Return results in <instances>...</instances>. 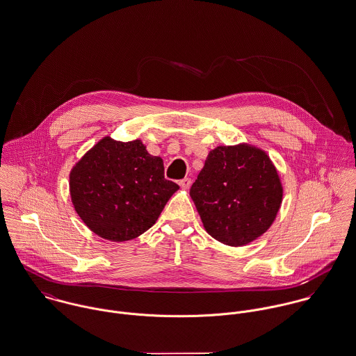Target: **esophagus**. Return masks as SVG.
<instances>
[{
    "label": "esophagus",
    "mask_w": 356,
    "mask_h": 356,
    "mask_svg": "<svg viewBox=\"0 0 356 356\" xmlns=\"http://www.w3.org/2000/svg\"><path fill=\"white\" fill-rule=\"evenodd\" d=\"M191 185H192V179H191V178H184V179L179 181V186H181L182 189H189Z\"/></svg>",
    "instance_id": "34e87169"
}]
</instances>
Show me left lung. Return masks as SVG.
Listing matches in <instances>:
<instances>
[{"label": "left lung", "mask_w": 356, "mask_h": 356, "mask_svg": "<svg viewBox=\"0 0 356 356\" xmlns=\"http://www.w3.org/2000/svg\"><path fill=\"white\" fill-rule=\"evenodd\" d=\"M207 232L228 246H243L272 226L283 186L269 156L250 144L220 145L208 154L191 188Z\"/></svg>", "instance_id": "1"}]
</instances>
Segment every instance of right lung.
Listing matches in <instances>:
<instances>
[{
	"label": "right lung",
	"mask_w": 356,
	"mask_h": 356,
	"mask_svg": "<svg viewBox=\"0 0 356 356\" xmlns=\"http://www.w3.org/2000/svg\"><path fill=\"white\" fill-rule=\"evenodd\" d=\"M69 189L81 220L113 242L137 238L154 226L179 186L164 178L162 158L141 140L102 138L72 168Z\"/></svg>",
	"instance_id": "right-lung-1"
}]
</instances>
